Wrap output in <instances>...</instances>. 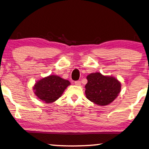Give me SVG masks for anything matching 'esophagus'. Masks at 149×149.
Instances as JSON below:
<instances>
[{
  "instance_id": "34e87169",
  "label": "esophagus",
  "mask_w": 149,
  "mask_h": 149,
  "mask_svg": "<svg viewBox=\"0 0 149 149\" xmlns=\"http://www.w3.org/2000/svg\"><path fill=\"white\" fill-rule=\"evenodd\" d=\"M75 85H77V86H79V85H81V81H75Z\"/></svg>"
}]
</instances>
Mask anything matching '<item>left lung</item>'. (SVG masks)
Instances as JSON below:
<instances>
[{"mask_svg": "<svg viewBox=\"0 0 149 149\" xmlns=\"http://www.w3.org/2000/svg\"><path fill=\"white\" fill-rule=\"evenodd\" d=\"M85 95L87 99L99 106H107L116 99L121 91V83L116 78L99 72L87 76Z\"/></svg>", "mask_w": 149, "mask_h": 149, "instance_id": "1", "label": "left lung"}]
</instances>
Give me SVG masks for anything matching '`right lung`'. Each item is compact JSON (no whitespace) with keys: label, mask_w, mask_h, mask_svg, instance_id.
<instances>
[{"label":"right lung","mask_w":149,"mask_h":149,"mask_svg":"<svg viewBox=\"0 0 149 149\" xmlns=\"http://www.w3.org/2000/svg\"><path fill=\"white\" fill-rule=\"evenodd\" d=\"M70 85L68 80L56 75H50L37 81L33 90L39 99L50 104L58 99Z\"/></svg>","instance_id":"1"}]
</instances>
